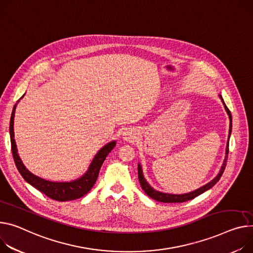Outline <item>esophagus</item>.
I'll return each mask as SVG.
<instances>
[{
	"label": "esophagus",
	"mask_w": 253,
	"mask_h": 253,
	"mask_svg": "<svg viewBox=\"0 0 253 253\" xmlns=\"http://www.w3.org/2000/svg\"><path fill=\"white\" fill-rule=\"evenodd\" d=\"M135 137H134V134L131 132V131H126V133H125V139L126 140H133Z\"/></svg>",
	"instance_id": "34e87169"
}]
</instances>
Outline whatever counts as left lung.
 I'll list each match as a JSON object with an SVG mask.
<instances>
[{"mask_svg":"<svg viewBox=\"0 0 253 253\" xmlns=\"http://www.w3.org/2000/svg\"><path fill=\"white\" fill-rule=\"evenodd\" d=\"M221 99L224 103V100L221 97ZM224 106H225V109L229 115V119H230V129H229V139H230V134H231V130H232V115H231V112L229 110V108L226 106V104L224 103ZM228 154H229V141H228V145H227V149H226V157H225V161L223 163V166L221 168V171L220 173L218 174V176L216 178H213L211 182H209L208 184L204 185L203 187L194 190L192 192H189V193H185V194H168V193H163V192H160V191H157L153 189L149 184L148 182L145 180L144 178V175H143V172H142V168H141V165H138V176H139V180H140V183H141V186L143 188V190L146 192L147 196H149L151 199L157 201V202H161V203H183V202H187V201H190V200H193L194 198L199 197L200 194L204 193L205 191H207L208 189H210L211 187H212L213 185H215L221 178V176L223 175L224 173V170L226 168V165H227V160H228Z\"/></svg>","mask_w":253,"mask_h":253,"instance_id":"left-lung-1","label":"left lung"}]
</instances>
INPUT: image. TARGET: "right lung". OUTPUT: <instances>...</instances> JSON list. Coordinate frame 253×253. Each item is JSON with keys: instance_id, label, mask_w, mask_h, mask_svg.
I'll return each instance as SVG.
<instances>
[{"instance_id": "obj_1", "label": "right lung", "mask_w": 253, "mask_h": 253, "mask_svg": "<svg viewBox=\"0 0 253 253\" xmlns=\"http://www.w3.org/2000/svg\"><path fill=\"white\" fill-rule=\"evenodd\" d=\"M24 96V95H23ZM22 96V97H23ZM21 97V98H22ZM20 98V99H21ZM19 99V100H20ZM19 100L17 102H19ZM15 109L16 104L13 107V111L11 114L10 120V138H11V149L13 158L16 164V167L18 171L20 172L22 177L33 187L44 193L46 197H48L51 200L59 201V202H67V201H73L80 199L84 197L86 193H88L93 185L95 184L97 177H98L99 170L107 157L109 152L114 148L115 142H110L107 145H105L98 153L96 154L94 157L88 171L84 174V175L78 180L71 181V182H52L45 179H42L41 177L35 176L34 174L29 172L26 167L23 165L20 157L17 153L16 143L14 140V116H15Z\"/></svg>"}]
</instances>
